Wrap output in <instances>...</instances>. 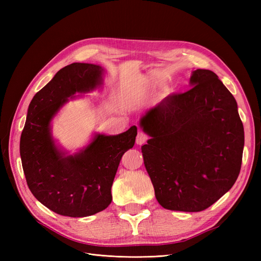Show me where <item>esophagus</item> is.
Segmentation results:
<instances>
[{"mask_svg":"<svg viewBox=\"0 0 261 261\" xmlns=\"http://www.w3.org/2000/svg\"><path fill=\"white\" fill-rule=\"evenodd\" d=\"M148 135L147 134H145V133H143V132H139L138 134H137V137H136V144L137 145H144L146 141L148 140Z\"/></svg>","mask_w":261,"mask_h":261,"instance_id":"obj_1","label":"esophagus"}]
</instances>
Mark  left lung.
I'll use <instances>...</instances> for the list:
<instances>
[{"instance_id": "left-lung-1", "label": "left lung", "mask_w": 261, "mask_h": 261, "mask_svg": "<svg viewBox=\"0 0 261 261\" xmlns=\"http://www.w3.org/2000/svg\"><path fill=\"white\" fill-rule=\"evenodd\" d=\"M193 88L171 94L140 118L141 147L155 198L169 210L198 212L230 191L241 171L244 127L219 77L196 69Z\"/></svg>"}]
</instances>
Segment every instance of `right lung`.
Returning a JSON list of instances; mask_svg holds the SVG:
<instances>
[{
	"label": "right lung",
	"mask_w": 261,
	"mask_h": 261,
	"mask_svg": "<svg viewBox=\"0 0 261 261\" xmlns=\"http://www.w3.org/2000/svg\"><path fill=\"white\" fill-rule=\"evenodd\" d=\"M103 68L73 63L60 69L31 100L20 136V158L30 192L43 206L61 216L82 218L105 210L112 201L111 187L123 154L134 147L137 127L107 136L96 134L75 154L55 145L51 121L75 93L103 84Z\"/></svg>",
	"instance_id": "add662e5"
}]
</instances>
